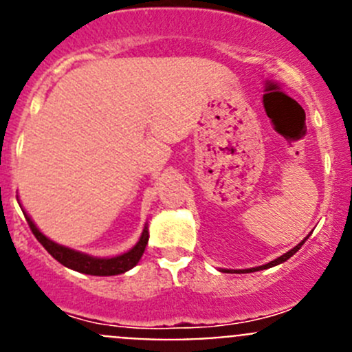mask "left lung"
<instances>
[{
	"label": "left lung",
	"mask_w": 352,
	"mask_h": 352,
	"mask_svg": "<svg viewBox=\"0 0 352 352\" xmlns=\"http://www.w3.org/2000/svg\"><path fill=\"white\" fill-rule=\"evenodd\" d=\"M307 239H308V236H307ZM307 239H305V240H301V242L298 243L296 247H294V248H291L289 252H286V254H285V255H281V257H278V258H274V261H271V262H269V264H265V265H258V267H252V269H242V271H235V272H255V271H262V269L274 267V265H278V264H283V262H286L287 258H289V257H293V255L296 254L298 250H300V248H301V245H303L305 242H307ZM225 272H230V271H226V269H225Z\"/></svg>",
	"instance_id": "1"
}]
</instances>
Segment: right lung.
<instances>
[{
    "mask_svg": "<svg viewBox=\"0 0 352 352\" xmlns=\"http://www.w3.org/2000/svg\"><path fill=\"white\" fill-rule=\"evenodd\" d=\"M22 208V206H20ZM25 218H27L28 226H30L32 233L35 235V239L42 243V247L52 255L58 262H61L66 267L73 269V271L83 272V274L90 276H117L122 274V272L129 271L134 265L140 262V258L143 257L144 248L148 245V226H144L143 233L140 236V242L134 245L131 250H127L126 254H120L117 257L110 258H100V257H91L88 254H81V252L73 250V248H67L65 245H59L52 240H49L44 233H41V230L34 225V221L30 219V216L23 211Z\"/></svg>",
    "mask_w": 352,
    "mask_h": 352,
    "instance_id": "add662e5",
    "label": "right lung"
}]
</instances>
